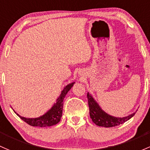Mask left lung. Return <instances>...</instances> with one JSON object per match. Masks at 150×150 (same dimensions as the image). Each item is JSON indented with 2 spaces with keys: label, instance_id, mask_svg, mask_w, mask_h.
I'll return each instance as SVG.
<instances>
[{
  "label": "left lung",
  "instance_id": "8db88e82",
  "mask_svg": "<svg viewBox=\"0 0 150 150\" xmlns=\"http://www.w3.org/2000/svg\"><path fill=\"white\" fill-rule=\"evenodd\" d=\"M88 105L90 109V116L92 119L93 122L95 123L97 126L103 127H113L119 124H124V122L127 121L132 117L134 116L135 112L129 116H124V117H116V116H111L108 113L103 111L99 104L96 102L92 95L89 93H87Z\"/></svg>",
  "mask_w": 150,
  "mask_h": 150
}]
</instances>
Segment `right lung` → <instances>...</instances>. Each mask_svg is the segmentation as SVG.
Listing matches in <instances>:
<instances>
[{
	"mask_svg": "<svg viewBox=\"0 0 150 150\" xmlns=\"http://www.w3.org/2000/svg\"><path fill=\"white\" fill-rule=\"evenodd\" d=\"M75 82L69 83L65 86L61 92L60 95L57 98L56 100V103L52 106L50 109H49L45 114L42 116H39L37 118H26L23 116H20L15 111L14 112L17 114V116L25 122L27 123L29 125L32 127H51V126L55 125L57 123L59 122L62 116V107H63V100L64 97L67 95L68 91L71 89V88L73 86L74 83Z\"/></svg>",
	"mask_w": 150,
	"mask_h": 150,
	"instance_id": "1",
	"label": "right lung"
}]
</instances>
